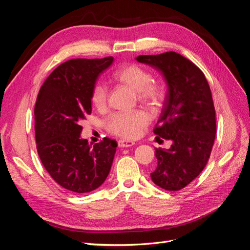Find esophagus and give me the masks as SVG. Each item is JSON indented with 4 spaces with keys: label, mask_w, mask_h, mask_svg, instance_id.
Listing matches in <instances>:
<instances>
[{
    "label": "esophagus",
    "mask_w": 250,
    "mask_h": 250,
    "mask_svg": "<svg viewBox=\"0 0 250 250\" xmlns=\"http://www.w3.org/2000/svg\"><path fill=\"white\" fill-rule=\"evenodd\" d=\"M118 145L121 148H128V147H132L134 145V142L132 141H125V140H120L118 142Z\"/></svg>",
    "instance_id": "esophagus-1"
}]
</instances>
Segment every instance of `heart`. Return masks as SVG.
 Segmentation results:
<instances>
[{"label": "heart", "mask_w": 250, "mask_h": 250, "mask_svg": "<svg viewBox=\"0 0 250 250\" xmlns=\"http://www.w3.org/2000/svg\"><path fill=\"white\" fill-rule=\"evenodd\" d=\"M117 82L135 90L137 99L143 104L154 107L163 99V89L160 85L151 82V74L138 64H126L119 67L112 74ZM107 87L103 83L97 82L90 92L93 105L102 109L107 103ZM150 121L146 111L138 109L133 111H120L110 115L105 120V127L108 132L119 138L132 140L138 138L142 129Z\"/></svg>", "instance_id": "obj_1"}]
</instances>
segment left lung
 Listing matches in <instances>:
<instances>
[{
	"label": "left lung",
	"instance_id": "8db88e82",
	"mask_svg": "<svg viewBox=\"0 0 250 250\" xmlns=\"http://www.w3.org/2000/svg\"><path fill=\"white\" fill-rule=\"evenodd\" d=\"M135 60L160 71L167 83L162 113L153 132L171 140L169 149H155L153 183L179 191L206 167L216 135V112L208 83L192 62L176 52L140 55Z\"/></svg>",
	"mask_w": 250,
	"mask_h": 250
}]
</instances>
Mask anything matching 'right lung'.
I'll return each mask as SVG.
<instances>
[{
  "instance_id": "right-lung-1",
  "label": "right lung",
  "mask_w": 250,
  "mask_h": 250,
  "mask_svg": "<svg viewBox=\"0 0 250 250\" xmlns=\"http://www.w3.org/2000/svg\"><path fill=\"white\" fill-rule=\"evenodd\" d=\"M113 57L71 59L57 66L42 85L34 108L36 148L44 169L74 193H88L107 178L118 144L104 138L89 145L81 121L92 112L90 92Z\"/></svg>"
}]
</instances>
